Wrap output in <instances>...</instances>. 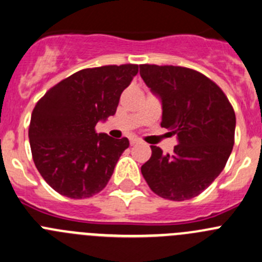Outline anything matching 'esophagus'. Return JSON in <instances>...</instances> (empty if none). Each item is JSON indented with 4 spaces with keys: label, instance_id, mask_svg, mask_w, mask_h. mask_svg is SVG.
<instances>
[{
    "label": "esophagus",
    "instance_id": "obj_1",
    "mask_svg": "<svg viewBox=\"0 0 262 262\" xmlns=\"http://www.w3.org/2000/svg\"><path fill=\"white\" fill-rule=\"evenodd\" d=\"M141 143V141H139L138 138H132L130 139V146H136V144Z\"/></svg>",
    "mask_w": 262,
    "mask_h": 262
}]
</instances>
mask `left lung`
<instances>
[{
  "label": "left lung",
  "instance_id": "1",
  "mask_svg": "<svg viewBox=\"0 0 262 262\" xmlns=\"http://www.w3.org/2000/svg\"><path fill=\"white\" fill-rule=\"evenodd\" d=\"M141 77L162 102L161 126L178 136L173 153L150 146L141 171L158 196L182 202L198 196L223 171L234 144L236 115L221 87L179 66L141 64Z\"/></svg>",
  "mask_w": 262,
  "mask_h": 262
}]
</instances>
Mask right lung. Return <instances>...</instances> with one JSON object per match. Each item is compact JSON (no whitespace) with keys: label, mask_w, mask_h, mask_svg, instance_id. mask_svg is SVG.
<instances>
[{"label":"right lung","mask_w":262,"mask_h":262,"mask_svg":"<svg viewBox=\"0 0 262 262\" xmlns=\"http://www.w3.org/2000/svg\"><path fill=\"white\" fill-rule=\"evenodd\" d=\"M137 73V64L86 68L36 102L29 126L31 155L44 180L60 195L84 199L107 185L129 141L96 133L95 126L115 114L121 92Z\"/></svg>","instance_id":"right-lung-1"}]
</instances>
